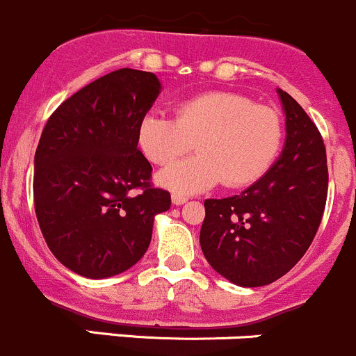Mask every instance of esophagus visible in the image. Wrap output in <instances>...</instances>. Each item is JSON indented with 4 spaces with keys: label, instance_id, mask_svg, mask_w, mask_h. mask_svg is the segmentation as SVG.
Segmentation results:
<instances>
[{
    "label": "esophagus",
    "instance_id": "obj_1",
    "mask_svg": "<svg viewBox=\"0 0 356 356\" xmlns=\"http://www.w3.org/2000/svg\"><path fill=\"white\" fill-rule=\"evenodd\" d=\"M171 200H173L175 206H181V204H185L188 199H186L185 195H181V193H173V195H171Z\"/></svg>",
    "mask_w": 356,
    "mask_h": 356
}]
</instances>
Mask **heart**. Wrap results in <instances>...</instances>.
<instances>
[{
  "mask_svg": "<svg viewBox=\"0 0 356 356\" xmlns=\"http://www.w3.org/2000/svg\"><path fill=\"white\" fill-rule=\"evenodd\" d=\"M138 149L150 163L168 166L195 143L197 156L157 175V183L177 193H195L223 179L228 188L258 181L282 143V121L273 108L235 93H206L183 100L175 118L143 115Z\"/></svg>",
  "mask_w": 356,
  "mask_h": 356,
  "instance_id": "1",
  "label": "heart"
}]
</instances>
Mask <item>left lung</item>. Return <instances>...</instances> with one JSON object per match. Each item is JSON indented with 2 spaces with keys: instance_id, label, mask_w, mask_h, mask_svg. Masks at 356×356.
<instances>
[{
  "instance_id": "8db88e82",
  "label": "left lung",
  "mask_w": 356,
  "mask_h": 356,
  "mask_svg": "<svg viewBox=\"0 0 356 356\" xmlns=\"http://www.w3.org/2000/svg\"><path fill=\"white\" fill-rule=\"evenodd\" d=\"M277 91L286 112L279 159L238 195L204 200V256L241 287H261L286 275L308 251L325 209L329 173L322 135L289 93Z\"/></svg>"
}]
</instances>
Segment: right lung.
Returning a JSON list of instances; mask_svg holds the SVG:
<instances>
[{"label":"right lung","mask_w":356,"mask_h":356,"mask_svg":"<svg viewBox=\"0 0 356 356\" xmlns=\"http://www.w3.org/2000/svg\"><path fill=\"white\" fill-rule=\"evenodd\" d=\"M161 93L156 74L119 69L67 98L34 156V209L55 258L77 275L107 279L142 259L156 214L171 206L150 185L136 131ZM133 189H140L133 194Z\"/></svg>","instance_id":"1"}]
</instances>
